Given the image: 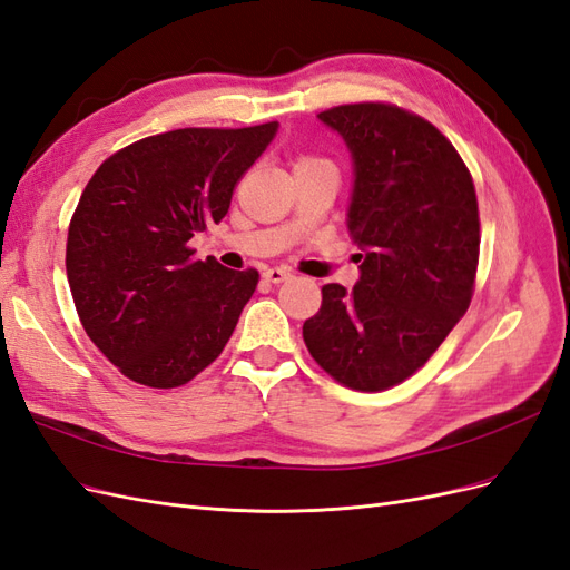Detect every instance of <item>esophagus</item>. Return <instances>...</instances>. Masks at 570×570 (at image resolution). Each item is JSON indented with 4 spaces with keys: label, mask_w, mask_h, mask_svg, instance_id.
<instances>
[{
    "label": "esophagus",
    "mask_w": 570,
    "mask_h": 570,
    "mask_svg": "<svg viewBox=\"0 0 570 570\" xmlns=\"http://www.w3.org/2000/svg\"><path fill=\"white\" fill-rule=\"evenodd\" d=\"M264 278L268 281V283H283V281H287L289 278V271H285V268H268V271H264Z\"/></svg>",
    "instance_id": "1"
}]
</instances>
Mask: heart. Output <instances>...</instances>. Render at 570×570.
Returning a JSON list of instances; mask_svg holds the SVG:
<instances>
[{
    "label": "heart",
    "instance_id": "heart-1",
    "mask_svg": "<svg viewBox=\"0 0 570 570\" xmlns=\"http://www.w3.org/2000/svg\"><path fill=\"white\" fill-rule=\"evenodd\" d=\"M308 164H331V161H325V159H321V157H312V154H304V157L297 159L295 166H308Z\"/></svg>",
    "mask_w": 570,
    "mask_h": 570
}]
</instances>
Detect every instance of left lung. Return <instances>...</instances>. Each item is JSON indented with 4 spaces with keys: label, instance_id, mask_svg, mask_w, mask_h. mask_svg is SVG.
<instances>
[{
    "label": "left lung",
    "instance_id": "obj_1",
    "mask_svg": "<svg viewBox=\"0 0 570 570\" xmlns=\"http://www.w3.org/2000/svg\"><path fill=\"white\" fill-rule=\"evenodd\" d=\"M354 159L350 233L361 278L323 285L302 335L316 364L344 387L404 383L450 335L475 289L480 216L471 170L419 114L385 101L318 114Z\"/></svg>",
    "mask_w": 570,
    "mask_h": 570
}]
</instances>
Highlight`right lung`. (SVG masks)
Returning a JSON list of instances; mask_svg holds the SVG:
<instances>
[{
  "mask_svg": "<svg viewBox=\"0 0 570 570\" xmlns=\"http://www.w3.org/2000/svg\"><path fill=\"white\" fill-rule=\"evenodd\" d=\"M278 124L180 128L101 164L68 226L66 275L85 333L130 381L170 390L226 347L258 271L199 262L189 237L230 209Z\"/></svg>",
  "mask_w": 570,
  "mask_h": 570,
  "instance_id": "1",
  "label": "right lung"
}]
</instances>
